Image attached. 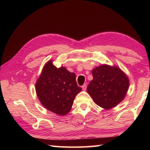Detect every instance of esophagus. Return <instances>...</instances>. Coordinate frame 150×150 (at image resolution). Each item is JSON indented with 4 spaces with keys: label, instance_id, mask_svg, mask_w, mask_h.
I'll return each mask as SVG.
<instances>
[{
    "label": "esophagus",
    "instance_id": "1",
    "mask_svg": "<svg viewBox=\"0 0 150 150\" xmlns=\"http://www.w3.org/2000/svg\"><path fill=\"white\" fill-rule=\"evenodd\" d=\"M82 88L83 91H86V89H87V85L86 84H84L83 86H82Z\"/></svg>",
    "mask_w": 150,
    "mask_h": 150
}]
</instances>
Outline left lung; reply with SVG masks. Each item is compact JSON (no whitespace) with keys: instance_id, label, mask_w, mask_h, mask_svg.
Masks as SVG:
<instances>
[{"instance_id":"8db88e82","label":"left lung","mask_w":150,"mask_h":150,"mask_svg":"<svg viewBox=\"0 0 150 150\" xmlns=\"http://www.w3.org/2000/svg\"><path fill=\"white\" fill-rule=\"evenodd\" d=\"M93 79L87 91L96 105L105 109L115 107L124 99L129 80L120 69L103 65L92 71Z\"/></svg>"}]
</instances>
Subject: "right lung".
<instances>
[{
    "label": "right lung",
    "instance_id": "add662e5",
    "mask_svg": "<svg viewBox=\"0 0 150 150\" xmlns=\"http://www.w3.org/2000/svg\"><path fill=\"white\" fill-rule=\"evenodd\" d=\"M75 77L66 68H57L52 61L46 63L35 83L37 96L43 106L57 115H67L75 96L82 90Z\"/></svg>",
    "mask_w": 150,
    "mask_h": 150
}]
</instances>
